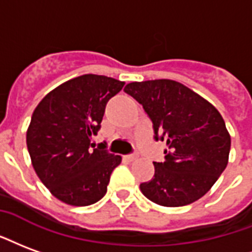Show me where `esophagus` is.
<instances>
[{"instance_id":"1","label":"esophagus","mask_w":252,"mask_h":252,"mask_svg":"<svg viewBox=\"0 0 252 252\" xmlns=\"http://www.w3.org/2000/svg\"><path fill=\"white\" fill-rule=\"evenodd\" d=\"M124 159L128 160V161H133V160L137 159V154H132V155H126Z\"/></svg>"}]
</instances>
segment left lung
Instances as JSON below:
<instances>
[{
    "instance_id": "1",
    "label": "left lung",
    "mask_w": 252,
    "mask_h": 252,
    "mask_svg": "<svg viewBox=\"0 0 252 252\" xmlns=\"http://www.w3.org/2000/svg\"><path fill=\"white\" fill-rule=\"evenodd\" d=\"M124 92L144 108L155 140L167 141L163 163H156L143 195L164 207L191 204L206 195L228 163L231 137L212 104L173 80L126 84Z\"/></svg>"
}]
</instances>
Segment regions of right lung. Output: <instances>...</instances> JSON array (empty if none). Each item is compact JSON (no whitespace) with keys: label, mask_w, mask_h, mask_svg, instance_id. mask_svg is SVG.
Here are the masks:
<instances>
[{"label":"right lung","mask_w":252,"mask_h":252,"mask_svg":"<svg viewBox=\"0 0 252 252\" xmlns=\"http://www.w3.org/2000/svg\"><path fill=\"white\" fill-rule=\"evenodd\" d=\"M124 87L107 76L83 74L42 98L32 115L27 145L33 168L53 196L70 206H89L105 193L121 156L94 148L105 105Z\"/></svg>","instance_id":"right-lung-1"}]
</instances>
